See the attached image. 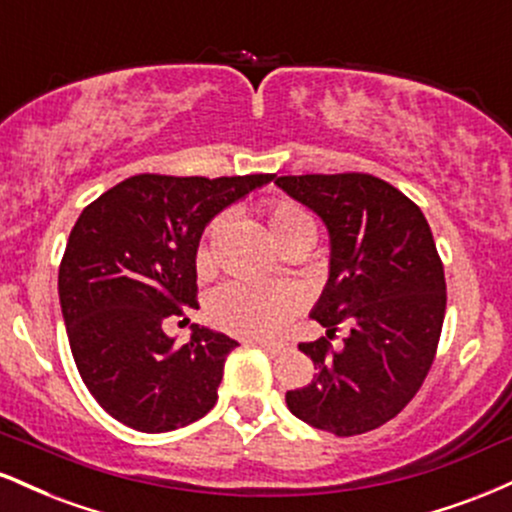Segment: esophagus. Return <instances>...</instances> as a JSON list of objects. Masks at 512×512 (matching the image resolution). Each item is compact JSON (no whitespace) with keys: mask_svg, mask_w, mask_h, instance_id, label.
<instances>
[{"mask_svg":"<svg viewBox=\"0 0 512 512\" xmlns=\"http://www.w3.org/2000/svg\"><path fill=\"white\" fill-rule=\"evenodd\" d=\"M252 344L262 346V349L269 351V354H281V351L286 349V344H281V342H262V339H255V342H252Z\"/></svg>","mask_w":512,"mask_h":512,"instance_id":"34e87169","label":"esophagus"}]
</instances>
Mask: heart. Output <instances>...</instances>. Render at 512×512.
<instances>
[{"label":"heart","instance_id":"b5f03b06","mask_svg":"<svg viewBox=\"0 0 512 512\" xmlns=\"http://www.w3.org/2000/svg\"><path fill=\"white\" fill-rule=\"evenodd\" d=\"M219 219L209 223L207 236L219 228ZM267 226L276 243L296 238L315 236V223L298 204L289 199H274L267 207ZM209 262L207 240L197 248V264ZM301 293L286 284H267V281H231L214 291L209 301V315L221 330L248 339L276 337L293 315L301 310Z\"/></svg>","mask_w":512,"mask_h":512}]
</instances>
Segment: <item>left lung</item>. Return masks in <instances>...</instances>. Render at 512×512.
Instances as JSON below:
<instances>
[{"mask_svg": "<svg viewBox=\"0 0 512 512\" xmlns=\"http://www.w3.org/2000/svg\"><path fill=\"white\" fill-rule=\"evenodd\" d=\"M274 182L325 221L332 248L330 279L313 308L327 337L298 344L317 373L286 392V404L334 436L368 433L407 407L436 358L448 296L431 226L407 195L368 173ZM342 324L350 334L334 350Z\"/></svg>", "mask_w": 512, "mask_h": 512, "instance_id": "8db88e82", "label": "left lung"}]
</instances>
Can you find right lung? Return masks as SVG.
Segmentation results:
<instances>
[{"label":"right lung","mask_w":512,"mask_h":512,"mask_svg":"<svg viewBox=\"0 0 512 512\" xmlns=\"http://www.w3.org/2000/svg\"><path fill=\"white\" fill-rule=\"evenodd\" d=\"M274 175H134L81 211L60 264V305L81 380L113 419L166 433L214 407L236 339L192 325L173 346L163 322L197 308L204 226Z\"/></svg>","instance_id":"add662e5"}]
</instances>
